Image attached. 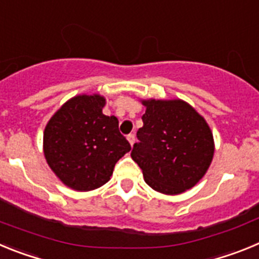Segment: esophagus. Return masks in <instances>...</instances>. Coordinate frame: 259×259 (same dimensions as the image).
I'll use <instances>...</instances> for the list:
<instances>
[{
  "instance_id": "34e87169",
  "label": "esophagus",
  "mask_w": 259,
  "mask_h": 259,
  "mask_svg": "<svg viewBox=\"0 0 259 259\" xmlns=\"http://www.w3.org/2000/svg\"><path fill=\"white\" fill-rule=\"evenodd\" d=\"M127 140L130 141V144H131V145H134L135 144V140H136V139H135V135L134 134H130L127 136Z\"/></svg>"
}]
</instances>
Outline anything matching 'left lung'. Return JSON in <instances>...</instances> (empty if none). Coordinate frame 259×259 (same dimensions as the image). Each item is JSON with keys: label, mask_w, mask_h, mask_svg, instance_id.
<instances>
[{"label": "left lung", "mask_w": 259, "mask_h": 259, "mask_svg": "<svg viewBox=\"0 0 259 259\" xmlns=\"http://www.w3.org/2000/svg\"><path fill=\"white\" fill-rule=\"evenodd\" d=\"M144 125L137 131L131 157L154 191L179 194L206 174L214 139L206 120L182 100H144Z\"/></svg>", "instance_id": "left-lung-1"}]
</instances>
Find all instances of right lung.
Masks as SVG:
<instances>
[{
    "label": "right lung",
    "instance_id": "1",
    "mask_svg": "<svg viewBox=\"0 0 259 259\" xmlns=\"http://www.w3.org/2000/svg\"><path fill=\"white\" fill-rule=\"evenodd\" d=\"M105 98L80 95L50 118L44 131V155L68 188L88 192L106 184L116 162L131 150L115 116L102 114Z\"/></svg>",
    "mask_w": 259,
    "mask_h": 259
}]
</instances>
